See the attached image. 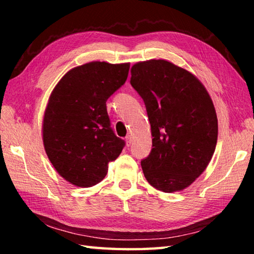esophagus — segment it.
I'll return each mask as SVG.
<instances>
[{
  "label": "esophagus",
  "instance_id": "34e87169",
  "mask_svg": "<svg viewBox=\"0 0 254 254\" xmlns=\"http://www.w3.org/2000/svg\"><path fill=\"white\" fill-rule=\"evenodd\" d=\"M126 142H127V147H130L131 143H132V137H131V135H127V136H126Z\"/></svg>",
  "mask_w": 254,
  "mask_h": 254
}]
</instances>
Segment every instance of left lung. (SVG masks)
<instances>
[{"mask_svg":"<svg viewBox=\"0 0 254 254\" xmlns=\"http://www.w3.org/2000/svg\"><path fill=\"white\" fill-rule=\"evenodd\" d=\"M132 87L142 98L152 149L141 160L149 184L182 190L206 169L217 142V117L204 85L184 68L152 59L131 68Z\"/></svg>","mask_w":254,"mask_h":254,"instance_id":"obj_1","label":"left lung"}]
</instances>
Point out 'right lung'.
<instances>
[{"label": "right lung", "mask_w": 254, "mask_h": 254, "mask_svg": "<svg viewBox=\"0 0 254 254\" xmlns=\"http://www.w3.org/2000/svg\"><path fill=\"white\" fill-rule=\"evenodd\" d=\"M130 64L93 62L72 68L51 93L42 135L50 162L67 182L91 187L104 179L126 141L115 135L106 101L127 78Z\"/></svg>", "instance_id": "add662e5"}]
</instances>
